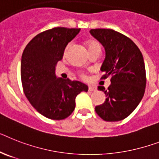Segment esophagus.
I'll list each match as a JSON object with an SVG mask.
<instances>
[{"mask_svg":"<svg viewBox=\"0 0 159 159\" xmlns=\"http://www.w3.org/2000/svg\"><path fill=\"white\" fill-rule=\"evenodd\" d=\"M89 92L97 91V88L93 87V86H89Z\"/></svg>","mask_w":159,"mask_h":159,"instance_id":"1","label":"esophagus"}]
</instances>
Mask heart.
<instances>
[{"instance_id":"heart-1","label":"heart","mask_w":159,"mask_h":159,"mask_svg":"<svg viewBox=\"0 0 159 159\" xmlns=\"http://www.w3.org/2000/svg\"><path fill=\"white\" fill-rule=\"evenodd\" d=\"M98 44V43H97V42H95V41L89 42V43H88V48H89V47L93 46V45H94V44ZM68 47H69V45H68V46L66 47V48H67Z\"/></svg>"}]
</instances>
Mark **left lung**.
Here are the masks:
<instances>
[{
    "instance_id": "left-lung-1",
    "label": "left lung",
    "mask_w": 159,
    "mask_h": 159,
    "mask_svg": "<svg viewBox=\"0 0 159 159\" xmlns=\"http://www.w3.org/2000/svg\"><path fill=\"white\" fill-rule=\"evenodd\" d=\"M90 33L101 42L106 58L101 70L102 79L111 76V84L106 90V102L95 107L103 120L120 121L129 116L141 102L146 85V75L142 53L130 38L112 29H91Z\"/></svg>"
}]
</instances>
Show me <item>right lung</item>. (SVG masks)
Instances as JSON below:
<instances>
[{
    "label": "right lung",
    "instance_id": "right-lung-1",
    "mask_svg": "<svg viewBox=\"0 0 159 159\" xmlns=\"http://www.w3.org/2000/svg\"><path fill=\"white\" fill-rule=\"evenodd\" d=\"M80 28L54 27L36 35L22 55L21 80L29 102L44 117L61 120L71 115L75 98L88 92L87 85L76 80L57 78L55 66L62 59L66 46Z\"/></svg>",
    "mask_w": 159,
    "mask_h": 159
}]
</instances>
